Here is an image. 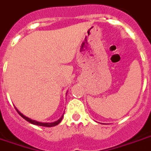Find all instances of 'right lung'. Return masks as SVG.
<instances>
[{
  "instance_id": "right-lung-1",
  "label": "right lung",
  "mask_w": 151,
  "mask_h": 151,
  "mask_svg": "<svg viewBox=\"0 0 151 151\" xmlns=\"http://www.w3.org/2000/svg\"><path fill=\"white\" fill-rule=\"evenodd\" d=\"M15 108H16V110H17V111L18 112V114H20V116L23 118V119H24L26 121H28V122H29V123H32V124H34V125L40 126V127H55V126L58 125L59 123H60L61 121H62V119H63V114H64V113H63V115H62V116H61V117L58 120L55 121V122H52V123H41V122H39V121H36V120H33V119H29V118L27 117V116H25V115H24L22 113H20V112L18 111L17 107H15Z\"/></svg>"
}]
</instances>
